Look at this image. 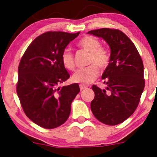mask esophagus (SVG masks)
<instances>
[{"label":"esophagus","mask_w":157,"mask_h":157,"mask_svg":"<svg viewBox=\"0 0 157 157\" xmlns=\"http://www.w3.org/2000/svg\"><path fill=\"white\" fill-rule=\"evenodd\" d=\"M86 87H87V86H85V85H83V84H80V90H85V89H86Z\"/></svg>","instance_id":"esophagus-1"}]
</instances>
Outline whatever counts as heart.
<instances>
[{"mask_svg":"<svg viewBox=\"0 0 157 157\" xmlns=\"http://www.w3.org/2000/svg\"><path fill=\"white\" fill-rule=\"evenodd\" d=\"M79 46L90 53L89 64H91L83 68L75 71L72 76L74 83L80 84H89L96 79L99 74V68L104 69L109 62V55L105 49L101 48V43L96 38L86 36L82 38L78 43ZM61 62L66 69L73 71L75 67L74 55L69 48L64 49L61 53Z\"/></svg>","mask_w":157,"mask_h":157,"instance_id":"b5f03b06","label":"heart"}]
</instances>
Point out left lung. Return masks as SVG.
Returning a JSON list of instances; mask_svg holds the SVG:
<instances>
[{"instance_id": "obj_1", "label": "left lung", "mask_w": 157, "mask_h": 157, "mask_svg": "<svg viewBox=\"0 0 157 157\" xmlns=\"http://www.w3.org/2000/svg\"><path fill=\"white\" fill-rule=\"evenodd\" d=\"M110 48L109 63L102 74L105 90L93 86L95 97L90 104L93 115L102 123L116 125L134 112L144 89V64L131 39L118 29L91 30Z\"/></svg>"}]
</instances>
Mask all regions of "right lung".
Here are the masks:
<instances>
[{
    "mask_svg": "<svg viewBox=\"0 0 157 157\" xmlns=\"http://www.w3.org/2000/svg\"><path fill=\"white\" fill-rule=\"evenodd\" d=\"M80 34L47 32L33 40L18 68L17 92L26 116L40 127L52 129L64 124L71 113L78 83L58 86L70 77L61 53Z\"/></svg>",
    "mask_w": 157,
    "mask_h": 157,
    "instance_id": "1",
    "label": "right lung"
}]
</instances>
